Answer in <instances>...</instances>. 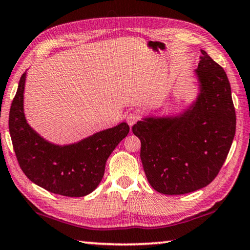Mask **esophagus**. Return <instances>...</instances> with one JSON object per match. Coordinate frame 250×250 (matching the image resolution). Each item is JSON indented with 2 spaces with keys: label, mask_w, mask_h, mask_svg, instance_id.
<instances>
[{
  "label": "esophagus",
  "mask_w": 250,
  "mask_h": 250,
  "mask_svg": "<svg viewBox=\"0 0 250 250\" xmlns=\"http://www.w3.org/2000/svg\"><path fill=\"white\" fill-rule=\"evenodd\" d=\"M141 119V114L139 110H133L129 113L127 116H126V122L129 126H133L134 124H136Z\"/></svg>",
  "instance_id": "esophagus-1"
}]
</instances>
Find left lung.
Returning a JSON list of instances; mask_svg holds the SVG:
<instances>
[{"mask_svg":"<svg viewBox=\"0 0 250 250\" xmlns=\"http://www.w3.org/2000/svg\"><path fill=\"white\" fill-rule=\"evenodd\" d=\"M197 101L183 116L146 118L132 127L150 185L166 195L208 186L226 161L236 133L231 88L223 68L201 49Z\"/></svg>","mask_w":250,"mask_h":250,"instance_id":"obj_1","label":"left lung"}]
</instances>
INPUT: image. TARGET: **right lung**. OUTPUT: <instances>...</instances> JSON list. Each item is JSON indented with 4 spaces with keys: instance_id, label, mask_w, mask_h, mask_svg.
Instances as JSON below:
<instances>
[{
    "instance_id": "right-lung-1",
    "label": "right lung",
    "mask_w": 250,
    "mask_h": 250,
    "mask_svg": "<svg viewBox=\"0 0 250 250\" xmlns=\"http://www.w3.org/2000/svg\"><path fill=\"white\" fill-rule=\"evenodd\" d=\"M24 81L26 72L20 79L9 115L10 135L21 170L32 183L50 193L85 196L99 185L108 157L127 135L129 126L122 123L79 143L54 146L32 131L24 118Z\"/></svg>"
}]
</instances>
